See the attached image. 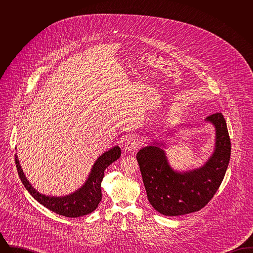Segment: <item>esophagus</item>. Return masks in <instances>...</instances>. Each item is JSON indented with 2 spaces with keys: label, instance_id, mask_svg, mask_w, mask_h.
Masks as SVG:
<instances>
[{
  "label": "esophagus",
  "instance_id": "obj_1",
  "mask_svg": "<svg viewBox=\"0 0 253 253\" xmlns=\"http://www.w3.org/2000/svg\"><path fill=\"white\" fill-rule=\"evenodd\" d=\"M139 146L140 144L138 141H136V139H134L132 137H129L124 144V149H125V151H128V152L134 151V150H137L139 148Z\"/></svg>",
  "mask_w": 253,
  "mask_h": 253
}]
</instances>
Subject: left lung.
Segmentation results:
<instances>
[{"instance_id":"8db88e82","label":"left lung","mask_w":253,"mask_h":253,"mask_svg":"<svg viewBox=\"0 0 253 253\" xmlns=\"http://www.w3.org/2000/svg\"><path fill=\"white\" fill-rule=\"evenodd\" d=\"M215 128V148L200 168L177 171L169 164L163 143H153L136 155L150 204L159 213L178 216L198 211L211 200L224 179L230 158V139L221 113L206 120Z\"/></svg>"}]
</instances>
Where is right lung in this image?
<instances>
[{
  "instance_id": "1",
  "label": "right lung",
  "mask_w": 253,
  "mask_h": 253,
  "mask_svg": "<svg viewBox=\"0 0 253 253\" xmlns=\"http://www.w3.org/2000/svg\"><path fill=\"white\" fill-rule=\"evenodd\" d=\"M121 156V148L115 146L98 157L91 169V172L84 184L75 193L65 196H49L37 192L27 180L20 165L17 155H15L16 167L21 181L40 204L50 211L65 217H81L93 212L101 201V181L105 169L119 159Z\"/></svg>"
}]
</instances>
